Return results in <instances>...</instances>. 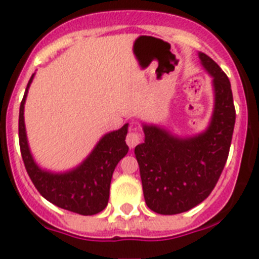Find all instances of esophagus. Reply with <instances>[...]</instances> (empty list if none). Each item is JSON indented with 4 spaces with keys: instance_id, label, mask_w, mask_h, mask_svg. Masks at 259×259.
<instances>
[{
    "instance_id": "esophagus-1",
    "label": "esophagus",
    "mask_w": 259,
    "mask_h": 259,
    "mask_svg": "<svg viewBox=\"0 0 259 259\" xmlns=\"http://www.w3.org/2000/svg\"><path fill=\"white\" fill-rule=\"evenodd\" d=\"M140 141H141V135L137 131H135V130H132V131L127 135V137H125V143H127V145L130 146L131 149H134L135 146L140 143Z\"/></svg>"
}]
</instances>
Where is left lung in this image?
<instances>
[{
	"instance_id": "1",
	"label": "left lung",
	"mask_w": 259,
	"mask_h": 259,
	"mask_svg": "<svg viewBox=\"0 0 259 259\" xmlns=\"http://www.w3.org/2000/svg\"><path fill=\"white\" fill-rule=\"evenodd\" d=\"M212 77L214 105L209 125L192 136H179L157 124L143 123L144 143L135 148L144 198L163 215L188 211L211 193L230 153L235 106L227 75L209 56L198 53Z\"/></svg>"
}]
</instances>
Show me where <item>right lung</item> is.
Here are the masks:
<instances>
[{"mask_svg": "<svg viewBox=\"0 0 259 259\" xmlns=\"http://www.w3.org/2000/svg\"><path fill=\"white\" fill-rule=\"evenodd\" d=\"M33 77L35 74L27 84L19 109V145L27 172L41 196L53 205L76 214H97L106 207L113 172L128 153V123L116 131L105 134L85 159L70 170L57 172L42 168L29 149L24 124V105Z\"/></svg>", "mask_w": 259, "mask_h": 259, "instance_id": "obj_1", "label": "right lung"}]
</instances>
